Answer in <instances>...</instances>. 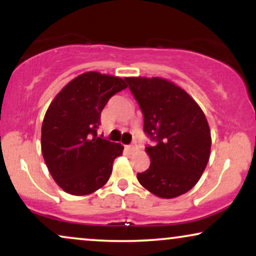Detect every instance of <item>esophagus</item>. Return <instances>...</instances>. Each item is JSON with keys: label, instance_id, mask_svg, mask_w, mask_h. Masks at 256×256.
Segmentation results:
<instances>
[{"label": "esophagus", "instance_id": "esophagus-1", "mask_svg": "<svg viewBox=\"0 0 256 256\" xmlns=\"http://www.w3.org/2000/svg\"><path fill=\"white\" fill-rule=\"evenodd\" d=\"M126 150L128 152L137 150V144L136 143H132V144H130V146H126Z\"/></svg>", "mask_w": 256, "mask_h": 256}]
</instances>
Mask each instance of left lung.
Segmentation results:
<instances>
[{
    "label": "left lung",
    "mask_w": 256,
    "mask_h": 256,
    "mask_svg": "<svg viewBox=\"0 0 256 256\" xmlns=\"http://www.w3.org/2000/svg\"><path fill=\"white\" fill-rule=\"evenodd\" d=\"M144 116L146 152L140 185L162 198L183 195L201 178L210 154V130L204 112L189 94L162 78H125Z\"/></svg>",
    "instance_id": "1"
}]
</instances>
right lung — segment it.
Here are the masks:
<instances>
[{"mask_svg": "<svg viewBox=\"0 0 256 256\" xmlns=\"http://www.w3.org/2000/svg\"><path fill=\"white\" fill-rule=\"evenodd\" d=\"M128 88L125 80L86 72L52 100L42 124V152L58 186L71 195H89L107 183L114 158L124 146L98 136L108 100Z\"/></svg>", "mask_w": 256, "mask_h": 256, "instance_id": "add662e5", "label": "right lung"}]
</instances>
